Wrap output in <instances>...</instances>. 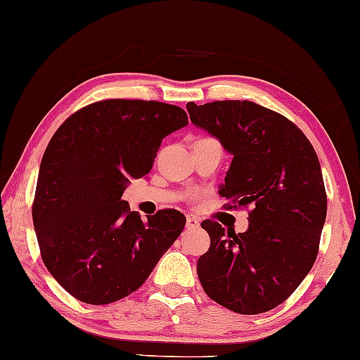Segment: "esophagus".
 Here are the masks:
<instances>
[{
    "mask_svg": "<svg viewBox=\"0 0 360 360\" xmlns=\"http://www.w3.org/2000/svg\"><path fill=\"white\" fill-rule=\"evenodd\" d=\"M198 226H200V221L197 220V218L186 217V228H188V230H197Z\"/></svg>",
    "mask_w": 360,
    "mask_h": 360,
    "instance_id": "esophagus-1",
    "label": "esophagus"
}]
</instances>
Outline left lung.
<instances>
[{"mask_svg":"<svg viewBox=\"0 0 360 360\" xmlns=\"http://www.w3.org/2000/svg\"><path fill=\"white\" fill-rule=\"evenodd\" d=\"M186 110L233 155L218 186L228 208L251 207L245 233L202 223L210 235V250L197 263L203 291L240 314L271 311L316 261L328 213L319 158L301 129L255 102H188Z\"/></svg>","mask_w":360,"mask_h":360,"instance_id":"8db88e82","label":"left lung"}]
</instances>
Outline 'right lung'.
<instances>
[{"instance_id":"right-lung-1","label":"right lung","mask_w":360,"mask_h":360,"mask_svg":"<svg viewBox=\"0 0 360 360\" xmlns=\"http://www.w3.org/2000/svg\"><path fill=\"white\" fill-rule=\"evenodd\" d=\"M186 124L176 105L109 99L56 130L41 160L32 223L46 268L76 300L101 306L137 291L184 231V213L160 210L143 221L122 193L152 170L162 140Z\"/></svg>"}]
</instances>
